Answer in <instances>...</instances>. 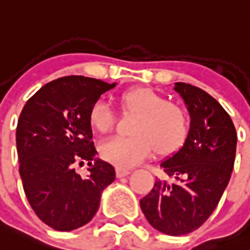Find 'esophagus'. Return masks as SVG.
I'll return each instance as SVG.
<instances>
[{
	"instance_id": "obj_1",
	"label": "esophagus",
	"mask_w": 250,
	"mask_h": 250,
	"mask_svg": "<svg viewBox=\"0 0 250 250\" xmlns=\"http://www.w3.org/2000/svg\"><path fill=\"white\" fill-rule=\"evenodd\" d=\"M130 173V169H125V168H117L116 169V175L117 177H124V176H127Z\"/></svg>"
}]
</instances>
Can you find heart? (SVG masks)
<instances>
[{
  "label": "heart",
  "instance_id": "1",
  "mask_svg": "<svg viewBox=\"0 0 250 250\" xmlns=\"http://www.w3.org/2000/svg\"><path fill=\"white\" fill-rule=\"evenodd\" d=\"M123 112L138 113L133 137H113L99 147L104 160L120 168L141 163L155 150L158 155L175 154L185 145L190 133V120L181 105L171 103L150 87H133L120 95ZM90 126L107 134L116 124V112L104 100H96L88 111Z\"/></svg>",
  "mask_w": 250,
  "mask_h": 250
}]
</instances>
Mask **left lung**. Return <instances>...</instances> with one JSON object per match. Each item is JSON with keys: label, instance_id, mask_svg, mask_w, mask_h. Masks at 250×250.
I'll return each mask as SVG.
<instances>
[{"label": "left lung", "instance_id": "8db88e82", "mask_svg": "<svg viewBox=\"0 0 250 250\" xmlns=\"http://www.w3.org/2000/svg\"><path fill=\"white\" fill-rule=\"evenodd\" d=\"M175 90L190 113V133L180 151L160 164L167 180L156 179L141 208L155 229L181 236L201 227L219 204L235 164L237 133L206 91L184 82Z\"/></svg>", "mask_w": 250, "mask_h": 250}]
</instances>
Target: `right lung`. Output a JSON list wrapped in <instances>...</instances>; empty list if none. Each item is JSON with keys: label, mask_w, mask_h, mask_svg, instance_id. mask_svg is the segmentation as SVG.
<instances>
[{"label": "right lung", "mask_w": 250, "mask_h": 250, "mask_svg": "<svg viewBox=\"0 0 250 250\" xmlns=\"http://www.w3.org/2000/svg\"><path fill=\"white\" fill-rule=\"evenodd\" d=\"M115 83L67 75L46 83L24 104L17 126L19 175L28 204L56 231H71L96 214L100 194L113 183V166L94 159L96 148L88 123L91 105ZM86 160L83 179L75 164Z\"/></svg>", "instance_id": "obj_1"}]
</instances>
